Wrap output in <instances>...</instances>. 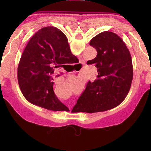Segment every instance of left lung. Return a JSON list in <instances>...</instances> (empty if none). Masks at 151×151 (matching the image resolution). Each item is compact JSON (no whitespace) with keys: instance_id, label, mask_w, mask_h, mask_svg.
Listing matches in <instances>:
<instances>
[{"instance_id":"left-lung-1","label":"left lung","mask_w":151,"mask_h":151,"mask_svg":"<svg viewBox=\"0 0 151 151\" xmlns=\"http://www.w3.org/2000/svg\"><path fill=\"white\" fill-rule=\"evenodd\" d=\"M90 45L97 55L87 64L95 65L98 75L94 82L88 81L76 105L81 112L93 113L113 109L124 100L131 88L133 68L131 53L115 33L101 32L91 40Z\"/></svg>"}]
</instances>
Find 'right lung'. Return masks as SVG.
Returning a JSON list of instances; mask_svg holds the SVG:
<instances>
[{
    "label": "right lung",
    "mask_w": 151,
    "mask_h": 151,
    "mask_svg": "<svg viewBox=\"0 0 151 151\" xmlns=\"http://www.w3.org/2000/svg\"><path fill=\"white\" fill-rule=\"evenodd\" d=\"M77 59L61 30L53 27L38 30L28 42L18 66V82L22 94L30 103L42 108L65 111L66 106L53 91L52 75L55 68L75 63Z\"/></svg>",
    "instance_id": "add662e5"
}]
</instances>
